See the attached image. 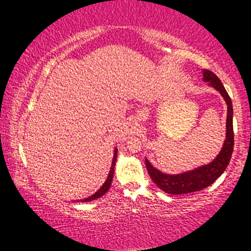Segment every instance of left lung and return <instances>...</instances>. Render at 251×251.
Segmentation results:
<instances>
[{"instance_id":"8db88e82","label":"left lung","mask_w":251,"mask_h":251,"mask_svg":"<svg viewBox=\"0 0 251 251\" xmlns=\"http://www.w3.org/2000/svg\"><path fill=\"white\" fill-rule=\"evenodd\" d=\"M203 80L209 82L210 86L216 88L227 104V131L224 146L218 156L211 163L201 166L194 171L178 174V175H167L152 167V165L145 159L146 167L151 180L165 193L172 195H182L198 192L206 187L210 186L212 182L222 175L230 161L233 151V127H232V104L227 91L225 90L223 83L211 71H203Z\"/></svg>"}]
</instances>
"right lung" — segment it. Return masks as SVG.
Here are the masks:
<instances>
[{"label": "right lung", "mask_w": 251, "mask_h": 251, "mask_svg": "<svg viewBox=\"0 0 251 251\" xmlns=\"http://www.w3.org/2000/svg\"><path fill=\"white\" fill-rule=\"evenodd\" d=\"M116 158H117V150H115V151H114V158H113V161H112V168H110L109 171V174L107 176V179H106V181L103 184V186L100 187V188L97 190V192L92 195V196L85 198V199H82V201H94V199H97L103 196V195H105L106 193H107V190L109 189L110 187V184H112V180H113V176H114V167H115V163H116Z\"/></svg>", "instance_id": "1"}]
</instances>
